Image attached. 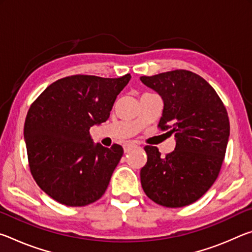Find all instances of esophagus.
Returning a JSON list of instances; mask_svg holds the SVG:
<instances>
[{"instance_id": "1", "label": "esophagus", "mask_w": 252, "mask_h": 252, "mask_svg": "<svg viewBox=\"0 0 252 252\" xmlns=\"http://www.w3.org/2000/svg\"><path fill=\"white\" fill-rule=\"evenodd\" d=\"M136 147H138V146H136L135 143H133V142H127V143L125 144V147H123V149H125V152L127 153V152H130L131 150H133V149H135Z\"/></svg>"}]
</instances>
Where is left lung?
I'll use <instances>...</instances> for the list:
<instances>
[{
  "label": "left lung",
  "instance_id": "obj_1",
  "mask_svg": "<svg viewBox=\"0 0 252 252\" xmlns=\"http://www.w3.org/2000/svg\"><path fill=\"white\" fill-rule=\"evenodd\" d=\"M140 80L163 100L158 126L176 138V148L165 157L157 147H144L148 160L140 171L143 191L160 206H189L218 178L230 134L228 112L215 89L191 71Z\"/></svg>",
  "mask_w": 252,
  "mask_h": 252
}]
</instances>
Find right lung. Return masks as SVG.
Wrapping results in <instances>:
<instances>
[{
    "instance_id": "add662e5",
    "label": "right lung",
    "mask_w": 252,
    "mask_h": 252,
    "mask_svg": "<svg viewBox=\"0 0 252 252\" xmlns=\"http://www.w3.org/2000/svg\"><path fill=\"white\" fill-rule=\"evenodd\" d=\"M130 79V74L66 76L49 85L30 106L24 125L30 170L55 201L83 207L104 194L123 149L94 144L90 127L108 120Z\"/></svg>"
}]
</instances>
